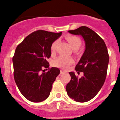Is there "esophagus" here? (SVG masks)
Here are the masks:
<instances>
[{"label": "esophagus", "instance_id": "esophagus-1", "mask_svg": "<svg viewBox=\"0 0 120 120\" xmlns=\"http://www.w3.org/2000/svg\"><path fill=\"white\" fill-rule=\"evenodd\" d=\"M64 73H66V72H65L63 70H60V74H64Z\"/></svg>", "mask_w": 120, "mask_h": 120}]
</instances>
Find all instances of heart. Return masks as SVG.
<instances>
[{
    "label": "heart",
    "instance_id": "1",
    "mask_svg": "<svg viewBox=\"0 0 120 120\" xmlns=\"http://www.w3.org/2000/svg\"><path fill=\"white\" fill-rule=\"evenodd\" d=\"M66 39L68 41L70 46L73 50H77L81 45V40L78 37L75 35H68L66 37ZM57 41H54L50 46V50L52 52H54ZM74 60L71 57L61 56L57 58L53 61V65L55 67L61 68L63 69H67L70 65L73 63Z\"/></svg>",
    "mask_w": 120,
    "mask_h": 120
}]
</instances>
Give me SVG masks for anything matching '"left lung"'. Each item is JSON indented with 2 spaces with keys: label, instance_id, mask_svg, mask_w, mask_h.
Listing matches in <instances>:
<instances>
[{
  "label": "left lung",
  "instance_id": "left-lung-1",
  "mask_svg": "<svg viewBox=\"0 0 120 120\" xmlns=\"http://www.w3.org/2000/svg\"><path fill=\"white\" fill-rule=\"evenodd\" d=\"M70 34L83 37L85 50L75 67L78 78L74 72H70L71 80L66 86L68 96L78 102H86L93 99L105 83L107 75L109 56L103 40L95 31L85 26L68 31Z\"/></svg>",
  "mask_w": 120,
  "mask_h": 120
}]
</instances>
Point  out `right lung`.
<instances>
[{
  "label": "right lung",
  "instance_id": "obj_1",
  "mask_svg": "<svg viewBox=\"0 0 120 120\" xmlns=\"http://www.w3.org/2000/svg\"><path fill=\"white\" fill-rule=\"evenodd\" d=\"M62 32L38 30L27 36L17 46L13 57L14 78L20 92L32 102H41L49 97L52 84L60 70L49 68L50 46ZM48 70V69H46Z\"/></svg>",
  "mask_w": 120,
  "mask_h": 120
}]
</instances>
